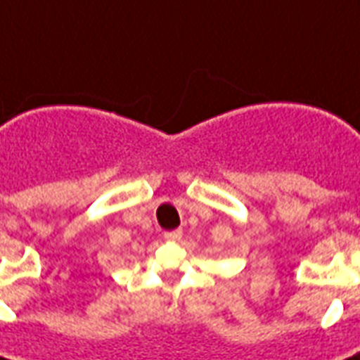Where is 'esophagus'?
I'll use <instances>...</instances> for the list:
<instances>
[{
    "instance_id": "1",
    "label": "esophagus",
    "mask_w": 360,
    "mask_h": 360,
    "mask_svg": "<svg viewBox=\"0 0 360 360\" xmlns=\"http://www.w3.org/2000/svg\"><path fill=\"white\" fill-rule=\"evenodd\" d=\"M163 237L167 240H178L180 237H182V230H171V231H165L163 233Z\"/></svg>"
}]
</instances>
